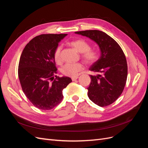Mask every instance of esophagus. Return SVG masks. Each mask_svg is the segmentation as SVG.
Returning <instances> with one entry per match:
<instances>
[{
  "mask_svg": "<svg viewBox=\"0 0 148 148\" xmlns=\"http://www.w3.org/2000/svg\"><path fill=\"white\" fill-rule=\"evenodd\" d=\"M78 78V76L77 77H71V79H72V81H75V80H77Z\"/></svg>",
  "mask_w": 148,
  "mask_h": 148,
  "instance_id": "esophagus-1",
  "label": "esophagus"
}]
</instances>
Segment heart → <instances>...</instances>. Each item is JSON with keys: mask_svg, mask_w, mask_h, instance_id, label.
Listing matches in <instances>:
<instances>
[{"mask_svg": "<svg viewBox=\"0 0 148 148\" xmlns=\"http://www.w3.org/2000/svg\"><path fill=\"white\" fill-rule=\"evenodd\" d=\"M72 46L78 52L82 53L83 60L88 64H93L98 59V52L94 49H90V44L83 39H78L70 42ZM61 46H58L53 52V59L57 64L61 62L60 51ZM84 66L81 63H67L62 66L60 69L62 74L67 77H77L79 71L83 70Z\"/></svg>", "mask_w": 148, "mask_h": 148, "instance_id": "1", "label": "heart"}]
</instances>
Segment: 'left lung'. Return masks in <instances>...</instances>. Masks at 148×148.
<instances>
[{
  "instance_id": "8db88e82",
  "label": "left lung",
  "mask_w": 148,
  "mask_h": 148,
  "mask_svg": "<svg viewBox=\"0 0 148 148\" xmlns=\"http://www.w3.org/2000/svg\"><path fill=\"white\" fill-rule=\"evenodd\" d=\"M75 33L91 39L100 49L99 59L89 69L98 73L90 75L91 83L87 88L89 99L101 107L112 104L122 93L127 78V62L122 48L101 31L86 30Z\"/></svg>"
}]
</instances>
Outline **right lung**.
Segmentation results:
<instances>
[{
	"instance_id": "1",
	"label": "right lung",
	"mask_w": 148,
	"mask_h": 148,
	"mask_svg": "<svg viewBox=\"0 0 148 148\" xmlns=\"http://www.w3.org/2000/svg\"><path fill=\"white\" fill-rule=\"evenodd\" d=\"M66 35L38 36L26 44L21 53L18 73L22 90L39 109L51 110L57 106L63 99V89L72 82L69 77L56 75L53 52Z\"/></svg>"
}]
</instances>
